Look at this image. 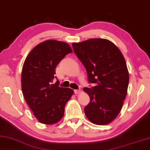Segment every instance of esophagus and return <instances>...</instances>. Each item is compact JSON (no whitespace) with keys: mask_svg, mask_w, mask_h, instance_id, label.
<instances>
[{"mask_svg":"<svg viewBox=\"0 0 150 150\" xmlns=\"http://www.w3.org/2000/svg\"><path fill=\"white\" fill-rule=\"evenodd\" d=\"M81 92V91H80V90H74V93H75V94H79Z\"/></svg>","mask_w":150,"mask_h":150,"instance_id":"obj_1","label":"esophagus"}]
</instances>
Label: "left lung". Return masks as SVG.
I'll list each match as a JSON object with an SVG mask.
<instances>
[{
  "mask_svg": "<svg viewBox=\"0 0 150 150\" xmlns=\"http://www.w3.org/2000/svg\"><path fill=\"white\" fill-rule=\"evenodd\" d=\"M74 52L84 66L90 83L84 88L90 102L84 112L90 122L105 125L116 119L127 94L129 74L119 49L105 39H90L73 43Z\"/></svg>",
  "mask_w": 150,
  "mask_h": 150,
  "instance_id": "left-lung-1",
  "label": "left lung"
}]
</instances>
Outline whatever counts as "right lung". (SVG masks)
Instances as JSON below:
<instances>
[{"mask_svg": "<svg viewBox=\"0 0 150 150\" xmlns=\"http://www.w3.org/2000/svg\"><path fill=\"white\" fill-rule=\"evenodd\" d=\"M65 42L49 40L31 50L23 63L22 90L25 102L41 123L53 125L61 120L64 107L74 94L73 90L52 83L55 68L63 58L72 52Z\"/></svg>", "mask_w": 150, "mask_h": 150, "instance_id": "obj_1", "label": "right lung"}]
</instances>
